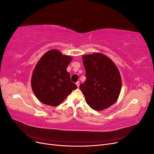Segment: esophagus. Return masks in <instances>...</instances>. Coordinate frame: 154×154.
I'll return each mask as SVG.
<instances>
[{"mask_svg":"<svg viewBox=\"0 0 154 154\" xmlns=\"http://www.w3.org/2000/svg\"><path fill=\"white\" fill-rule=\"evenodd\" d=\"M76 85H77V87L79 88V87H80V82H77L76 83Z\"/></svg>","mask_w":154,"mask_h":154,"instance_id":"34e87169","label":"esophagus"}]
</instances>
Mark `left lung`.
I'll return each instance as SVG.
<instances>
[{"label":"left lung","mask_w":154,"mask_h":154,"mask_svg":"<svg viewBox=\"0 0 154 154\" xmlns=\"http://www.w3.org/2000/svg\"><path fill=\"white\" fill-rule=\"evenodd\" d=\"M87 80L80 85L87 103L96 111L103 110L118 99L122 80L118 67L100 53L83 55Z\"/></svg>","instance_id":"8db88e82"}]
</instances>
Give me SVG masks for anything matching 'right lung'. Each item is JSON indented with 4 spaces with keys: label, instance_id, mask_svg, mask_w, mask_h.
<instances>
[{
    "label": "right lung",
    "instance_id": "1",
    "mask_svg": "<svg viewBox=\"0 0 154 154\" xmlns=\"http://www.w3.org/2000/svg\"><path fill=\"white\" fill-rule=\"evenodd\" d=\"M72 59L71 56L53 49L46 52L37 62L31 83L36 98L42 103L57 106L76 89L77 86L71 82L67 71Z\"/></svg>",
    "mask_w": 154,
    "mask_h": 154
}]
</instances>
